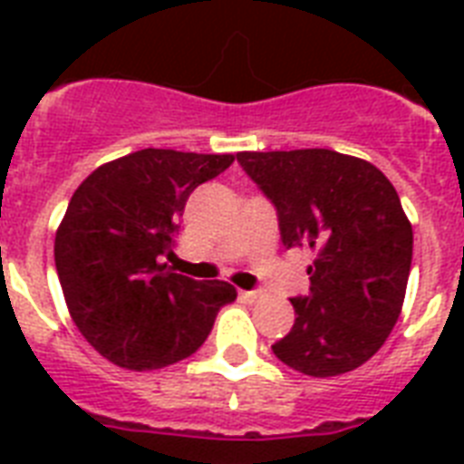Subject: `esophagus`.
Instances as JSON below:
<instances>
[{"mask_svg": "<svg viewBox=\"0 0 464 464\" xmlns=\"http://www.w3.org/2000/svg\"><path fill=\"white\" fill-rule=\"evenodd\" d=\"M240 298H243L246 304H257L262 298V291H240Z\"/></svg>", "mask_w": 464, "mask_h": 464, "instance_id": "obj_1", "label": "esophagus"}]
</instances>
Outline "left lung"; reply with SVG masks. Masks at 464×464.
<instances>
[{
  "label": "left lung",
  "instance_id": "1",
  "mask_svg": "<svg viewBox=\"0 0 464 464\" xmlns=\"http://www.w3.org/2000/svg\"><path fill=\"white\" fill-rule=\"evenodd\" d=\"M247 178L275 204L282 243L313 247L308 296L272 352L330 378L366 363L395 327L411 267V224L392 182L368 160L330 149L243 151Z\"/></svg>",
  "mask_w": 464,
  "mask_h": 464
}]
</instances>
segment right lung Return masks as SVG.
Segmentation results:
<instances>
[{"label":"right lung","mask_w":464,"mask_h":464,"mask_svg":"<svg viewBox=\"0 0 464 464\" xmlns=\"http://www.w3.org/2000/svg\"><path fill=\"white\" fill-rule=\"evenodd\" d=\"M231 163V154L141 149L93 170L72 197L54 238L57 276L79 332L115 366L188 359L238 296L166 265L192 189Z\"/></svg>","instance_id":"1"}]
</instances>
